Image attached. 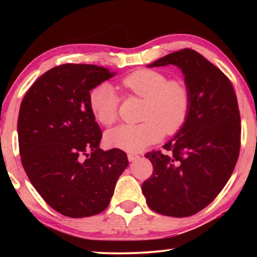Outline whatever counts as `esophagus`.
<instances>
[{"label": "esophagus", "instance_id": "1", "mask_svg": "<svg viewBox=\"0 0 257 257\" xmlns=\"http://www.w3.org/2000/svg\"><path fill=\"white\" fill-rule=\"evenodd\" d=\"M139 156L138 154H136V153H128L127 154V159H128V161H135V160H137V159H139Z\"/></svg>", "mask_w": 257, "mask_h": 257}]
</instances>
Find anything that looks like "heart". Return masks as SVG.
I'll list each match as a JSON object with an SVG mask.
<instances>
[{
	"instance_id": "b5f03b06",
	"label": "heart",
	"mask_w": 257,
	"mask_h": 257,
	"mask_svg": "<svg viewBox=\"0 0 257 257\" xmlns=\"http://www.w3.org/2000/svg\"><path fill=\"white\" fill-rule=\"evenodd\" d=\"M122 85L137 96L146 99L140 124H121L105 133L110 147L127 152H139L157 143L166 133H175L182 127L191 108V93L182 80L170 79L164 72L142 69L122 79ZM90 110L101 125L117 120L119 97L113 86L100 83L91 90Z\"/></svg>"
}]
</instances>
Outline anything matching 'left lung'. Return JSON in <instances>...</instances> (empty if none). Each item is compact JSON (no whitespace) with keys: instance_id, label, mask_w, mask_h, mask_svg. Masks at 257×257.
Here are the masks:
<instances>
[{"instance_id":"8db88e82","label":"left lung","mask_w":257,"mask_h":257,"mask_svg":"<svg viewBox=\"0 0 257 257\" xmlns=\"http://www.w3.org/2000/svg\"><path fill=\"white\" fill-rule=\"evenodd\" d=\"M175 65L191 93L185 124L160 151L146 153L153 174L142 186L146 202L167 216L194 215L229 180L240 153V112L230 80L191 49L172 52L149 68Z\"/></svg>"}]
</instances>
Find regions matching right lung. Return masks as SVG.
Segmentation results:
<instances>
[{
  "mask_svg": "<svg viewBox=\"0 0 257 257\" xmlns=\"http://www.w3.org/2000/svg\"><path fill=\"white\" fill-rule=\"evenodd\" d=\"M112 76L92 64L56 66L21 103L17 132L23 168L45 202L65 216L105 210L128 165L124 151L99 149L101 131L90 110V91Z\"/></svg>",
  "mask_w": 257,
  "mask_h": 257,
  "instance_id": "add662e5",
  "label": "right lung"
}]
</instances>
